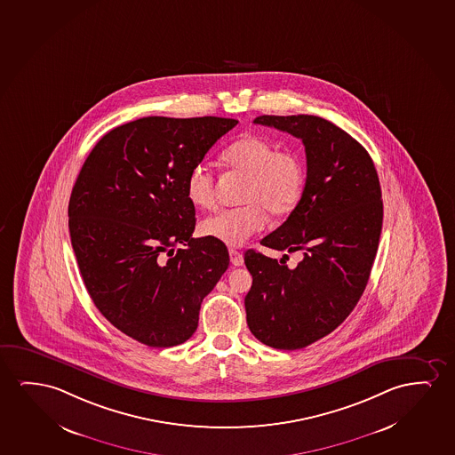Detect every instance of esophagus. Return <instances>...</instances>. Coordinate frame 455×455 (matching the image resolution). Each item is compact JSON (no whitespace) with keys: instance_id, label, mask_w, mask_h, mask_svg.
<instances>
[{"instance_id":"34e87169","label":"esophagus","mask_w":455,"mask_h":455,"mask_svg":"<svg viewBox=\"0 0 455 455\" xmlns=\"http://www.w3.org/2000/svg\"><path fill=\"white\" fill-rule=\"evenodd\" d=\"M229 256H231V262L234 267H242L243 265V254L240 251L229 250Z\"/></svg>"}]
</instances>
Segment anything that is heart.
Listing matches in <instances>:
<instances>
[{
    "mask_svg": "<svg viewBox=\"0 0 455 455\" xmlns=\"http://www.w3.org/2000/svg\"><path fill=\"white\" fill-rule=\"evenodd\" d=\"M221 164L231 173L244 176L240 190L243 205L223 209L205 218L201 234L228 246H240L262 231L269 212L285 217L299 204L306 187V165L293 149H277L259 135H243L221 153ZM187 198L201 209H211L217 199L215 178L205 165L187 176Z\"/></svg>",
    "mask_w": 455,
    "mask_h": 455,
    "instance_id": "1",
    "label": "heart"
}]
</instances>
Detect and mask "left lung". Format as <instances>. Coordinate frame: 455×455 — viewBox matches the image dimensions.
<instances>
[{
	"mask_svg": "<svg viewBox=\"0 0 455 455\" xmlns=\"http://www.w3.org/2000/svg\"><path fill=\"white\" fill-rule=\"evenodd\" d=\"M254 123L295 135L306 147L301 201L260 242L301 251V262L288 268L283 259L244 252L252 275L244 298L250 331L263 345L293 351L335 331L363 295L382 231V192L368 151L333 123L315 116H262Z\"/></svg>",
	"mask_w": 455,
	"mask_h": 455,
	"instance_id": "obj_1",
	"label": "left lung"
}]
</instances>
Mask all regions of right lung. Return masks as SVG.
<instances>
[{
    "label": "right lung",
    "instance_id": "right-lung-1",
    "mask_svg": "<svg viewBox=\"0 0 455 455\" xmlns=\"http://www.w3.org/2000/svg\"><path fill=\"white\" fill-rule=\"evenodd\" d=\"M237 120L145 116L112 129L84 162L68 204L71 246L96 308L151 347L184 343L229 267L226 244L193 238L187 176Z\"/></svg>",
    "mask_w": 455,
    "mask_h": 455
}]
</instances>
